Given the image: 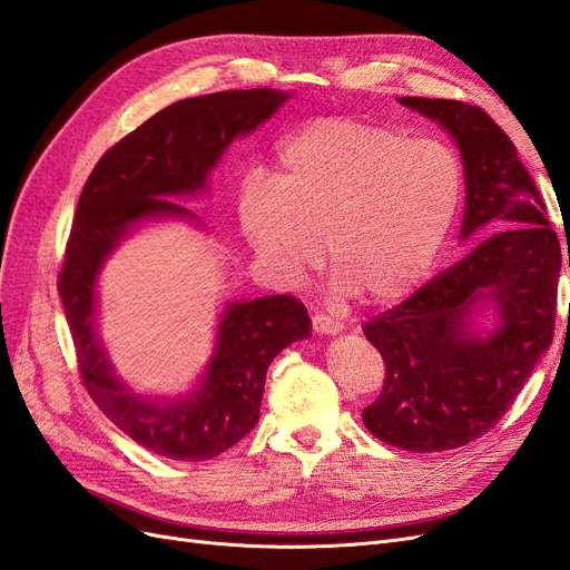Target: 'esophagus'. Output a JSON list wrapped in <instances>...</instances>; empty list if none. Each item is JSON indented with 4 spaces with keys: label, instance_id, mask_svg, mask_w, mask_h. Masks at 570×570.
I'll list each match as a JSON object with an SVG mask.
<instances>
[{
    "label": "esophagus",
    "instance_id": "obj_1",
    "mask_svg": "<svg viewBox=\"0 0 570 570\" xmlns=\"http://www.w3.org/2000/svg\"><path fill=\"white\" fill-rule=\"evenodd\" d=\"M314 331L318 335H337L344 331V323L333 318V316H325V314H316L314 316Z\"/></svg>",
    "mask_w": 570,
    "mask_h": 570
}]
</instances>
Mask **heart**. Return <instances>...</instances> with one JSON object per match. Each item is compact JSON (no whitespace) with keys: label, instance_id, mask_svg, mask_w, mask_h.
Instances as JSON below:
<instances>
[{"label":"heart","instance_id":"obj_1","mask_svg":"<svg viewBox=\"0 0 570 570\" xmlns=\"http://www.w3.org/2000/svg\"><path fill=\"white\" fill-rule=\"evenodd\" d=\"M463 168L438 140L356 118H318L278 145L271 178L237 193V226L256 262L295 285L325 245L342 295L392 302L416 287L450 237Z\"/></svg>","mask_w":570,"mask_h":570}]
</instances>
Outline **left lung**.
I'll use <instances>...</instances> for the list:
<instances>
[{
	"mask_svg": "<svg viewBox=\"0 0 570 570\" xmlns=\"http://www.w3.org/2000/svg\"><path fill=\"white\" fill-rule=\"evenodd\" d=\"M400 105L438 120L461 151L459 237L495 230L364 325L385 361L383 392L361 413L368 433L406 452H444L492 430L549 350L561 247L519 151L485 111L428 97ZM485 303L498 314L492 332L474 327Z\"/></svg>",
	"mask_w": 570,
	"mask_h": 570,
	"instance_id": "8db88e82",
	"label": "left lung"
}]
</instances>
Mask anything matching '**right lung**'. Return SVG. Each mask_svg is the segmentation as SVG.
Instances as JSON below:
<instances>
[{
	"label": "right lung",
	"mask_w": 570,
	"mask_h": 570,
	"mask_svg": "<svg viewBox=\"0 0 570 570\" xmlns=\"http://www.w3.org/2000/svg\"><path fill=\"white\" fill-rule=\"evenodd\" d=\"M287 99L289 92L271 88L180 99L116 142L97 161L78 199L59 295L80 377L114 425L166 459L206 461L243 440L258 421L271 361L312 335V318L289 295L230 302L197 390L178 400H151L120 381L99 342L97 275L137 223L199 220L170 197L204 193L235 137L262 126Z\"/></svg>",
	"instance_id": "obj_1"
}]
</instances>
